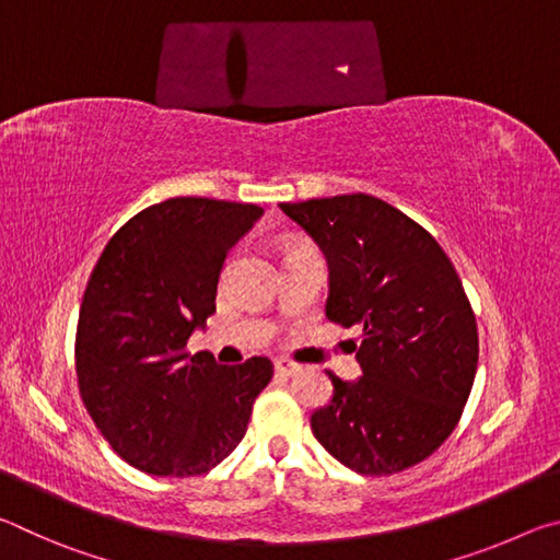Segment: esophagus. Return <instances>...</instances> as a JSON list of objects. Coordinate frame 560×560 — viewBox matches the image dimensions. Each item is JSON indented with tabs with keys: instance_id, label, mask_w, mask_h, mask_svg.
<instances>
[{
	"instance_id": "34e87169",
	"label": "esophagus",
	"mask_w": 560,
	"mask_h": 560,
	"mask_svg": "<svg viewBox=\"0 0 560 560\" xmlns=\"http://www.w3.org/2000/svg\"><path fill=\"white\" fill-rule=\"evenodd\" d=\"M273 368H277V373L283 375V377H291V375L301 373V365L293 363V360H287V358H279L277 363H273Z\"/></svg>"
}]
</instances>
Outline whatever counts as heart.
<instances>
[{
    "label": "heart",
    "instance_id": "b5f03b06",
    "mask_svg": "<svg viewBox=\"0 0 560 560\" xmlns=\"http://www.w3.org/2000/svg\"><path fill=\"white\" fill-rule=\"evenodd\" d=\"M291 252H301V249H291ZM291 252H289V254H291Z\"/></svg>",
    "mask_w": 560,
    "mask_h": 560
}]
</instances>
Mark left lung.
Returning <instances> with one entry per match:
<instances>
[{
  "label": "left lung",
  "mask_w": 560,
  "mask_h": 560,
  "mask_svg": "<svg viewBox=\"0 0 560 560\" xmlns=\"http://www.w3.org/2000/svg\"><path fill=\"white\" fill-rule=\"evenodd\" d=\"M330 271L328 320L363 326V377L340 381L311 430L348 469L387 477L415 467L457 428L479 360L477 318L438 240L373 195L283 202Z\"/></svg>",
  "instance_id": "left-lung-1"
}]
</instances>
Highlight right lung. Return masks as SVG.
<instances>
[{
    "label": "right lung",
    "instance_id": "obj_1",
    "mask_svg": "<svg viewBox=\"0 0 560 560\" xmlns=\"http://www.w3.org/2000/svg\"><path fill=\"white\" fill-rule=\"evenodd\" d=\"M264 214L257 205L173 197L120 226L89 279L75 328L79 393L130 467L197 477L242 442L273 365L254 355L220 365L187 353L214 314L232 246Z\"/></svg>",
    "mask_w": 560,
    "mask_h": 560
}]
</instances>
